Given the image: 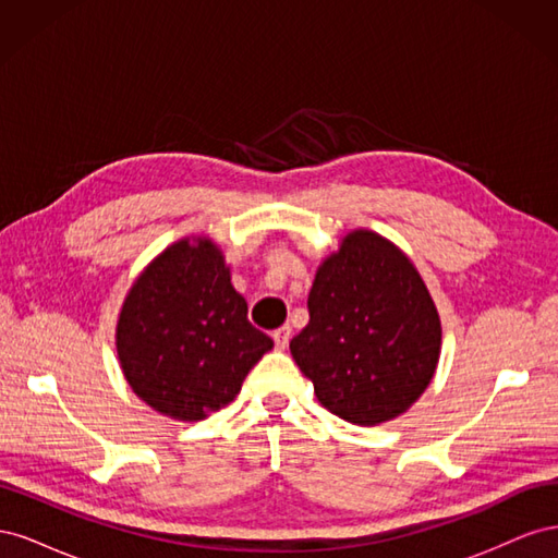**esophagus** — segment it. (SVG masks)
<instances>
[{
  "label": "esophagus",
  "mask_w": 558,
  "mask_h": 558,
  "mask_svg": "<svg viewBox=\"0 0 558 558\" xmlns=\"http://www.w3.org/2000/svg\"><path fill=\"white\" fill-rule=\"evenodd\" d=\"M272 337H275V347H277L279 351L286 349V347H289V340H291V326L277 328V330L272 332Z\"/></svg>",
  "instance_id": "1"
}]
</instances>
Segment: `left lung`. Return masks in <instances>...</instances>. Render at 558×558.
Here are the masks:
<instances>
[{
  "label": "left lung",
  "instance_id": "obj_1",
  "mask_svg": "<svg viewBox=\"0 0 558 558\" xmlns=\"http://www.w3.org/2000/svg\"><path fill=\"white\" fill-rule=\"evenodd\" d=\"M307 310L291 353L332 414L377 426L410 410L430 384L440 316L410 258L377 232L347 234L318 267Z\"/></svg>",
  "mask_w": 558,
  "mask_h": 558
}]
</instances>
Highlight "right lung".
Wrapping results in <instances>:
<instances>
[{
	"mask_svg": "<svg viewBox=\"0 0 558 558\" xmlns=\"http://www.w3.org/2000/svg\"><path fill=\"white\" fill-rule=\"evenodd\" d=\"M116 347L132 391L156 412L197 421L238 398L244 377L275 347L251 326L209 240H181L134 281Z\"/></svg>",
	"mask_w": 558,
	"mask_h": 558,
	"instance_id": "1",
	"label": "right lung"
}]
</instances>
